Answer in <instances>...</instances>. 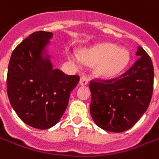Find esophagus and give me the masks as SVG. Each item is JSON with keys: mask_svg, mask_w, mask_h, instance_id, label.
<instances>
[{"mask_svg": "<svg viewBox=\"0 0 159 159\" xmlns=\"http://www.w3.org/2000/svg\"><path fill=\"white\" fill-rule=\"evenodd\" d=\"M79 84H80V85H82V86L87 85V84H88V79H87V78L85 77L84 75H82V76L80 77Z\"/></svg>", "mask_w": 159, "mask_h": 159, "instance_id": "obj_1", "label": "esophagus"}]
</instances>
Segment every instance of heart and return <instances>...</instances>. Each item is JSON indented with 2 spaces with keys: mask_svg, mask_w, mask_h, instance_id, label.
Returning a JSON list of instances; mask_svg holds the SVG:
<instances>
[{
  "mask_svg": "<svg viewBox=\"0 0 159 159\" xmlns=\"http://www.w3.org/2000/svg\"><path fill=\"white\" fill-rule=\"evenodd\" d=\"M69 58L79 64L81 60L89 65H95L97 76L110 79L120 74L130 61V52L126 48L118 47L114 44H101L92 48L82 50L80 56L69 53Z\"/></svg>",
  "mask_w": 159,
  "mask_h": 159,
  "instance_id": "heart-1",
  "label": "heart"
}]
</instances>
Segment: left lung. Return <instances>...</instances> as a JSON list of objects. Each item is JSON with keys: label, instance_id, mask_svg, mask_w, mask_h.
Here are the masks:
<instances>
[{"label": "left lung", "instance_id": "1", "mask_svg": "<svg viewBox=\"0 0 159 159\" xmlns=\"http://www.w3.org/2000/svg\"><path fill=\"white\" fill-rule=\"evenodd\" d=\"M138 60L118 78L90 82V112L98 127L120 133L131 129L148 109L153 91L151 57L138 47Z\"/></svg>", "mask_w": 159, "mask_h": 159}]
</instances>
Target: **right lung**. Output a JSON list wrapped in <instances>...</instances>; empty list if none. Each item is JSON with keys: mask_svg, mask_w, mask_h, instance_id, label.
Segmentation results:
<instances>
[{"mask_svg": "<svg viewBox=\"0 0 159 159\" xmlns=\"http://www.w3.org/2000/svg\"><path fill=\"white\" fill-rule=\"evenodd\" d=\"M52 32L36 31L20 43L11 54L7 75L10 105L28 126L48 129L66 111L78 75L53 69L49 41Z\"/></svg>", "mask_w": 159, "mask_h": 159, "instance_id": "right-lung-1", "label": "right lung"}]
</instances>
